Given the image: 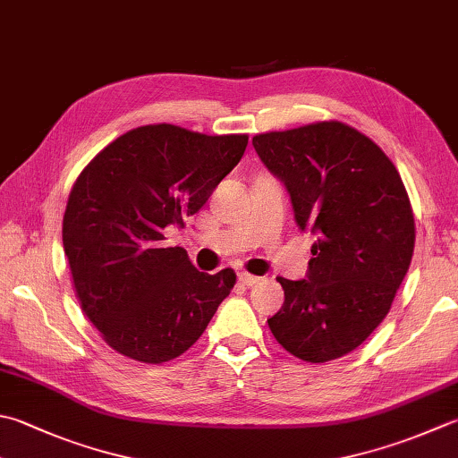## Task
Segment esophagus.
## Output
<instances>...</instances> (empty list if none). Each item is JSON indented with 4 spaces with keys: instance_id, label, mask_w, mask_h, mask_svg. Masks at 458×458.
Instances as JSON below:
<instances>
[{
    "instance_id": "1",
    "label": "esophagus",
    "mask_w": 458,
    "mask_h": 458,
    "mask_svg": "<svg viewBox=\"0 0 458 458\" xmlns=\"http://www.w3.org/2000/svg\"><path fill=\"white\" fill-rule=\"evenodd\" d=\"M238 280H240L242 285H246V288H252V285H256L259 282V277L248 274V272H240L238 274Z\"/></svg>"
}]
</instances>
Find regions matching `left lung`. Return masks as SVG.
I'll list each match as a JSON object with an SVG mask.
<instances>
[{
  "instance_id": "8db88e82",
  "label": "left lung",
  "mask_w": 458,
  "mask_h": 458,
  "mask_svg": "<svg viewBox=\"0 0 458 458\" xmlns=\"http://www.w3.org/2000/svg\"><path fill=\"white\" fill-rule=\"evenodd\" d=\"M252 145L290 194L313 242L306 280L277 277L284 306L267 319L285 352L310 363L347 355L391 310L415 248V220L395 165L337 121L256 134Z\"/></svg>"
}]
</instances>
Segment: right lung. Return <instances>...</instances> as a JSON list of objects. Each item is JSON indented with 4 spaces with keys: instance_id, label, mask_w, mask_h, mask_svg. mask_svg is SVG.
Wrapping results in <instances>:
<instances>
[{
    "instance_id": "obj_1",
    "label": "right lung",
    "mask_w": 458,
    "mask_h": 458,
    "mask_svg": "<svg viewBox=\"0 0 458 458\" xmlns=\"http://www.w3.org/2000/svg\"><path fill=\"white\" fill-rule=\"evenodd\" d=\"M248 134L147 124L113 140L79 174L63 248L85 316L116 352L142 363L182 355L236 284L204 274L165 232L184 226L234 168Z\"/></svg>"
}]
</instances>
